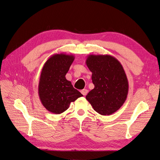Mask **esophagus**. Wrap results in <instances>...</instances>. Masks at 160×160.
I'll list each match as a JSON object with an SVG mask.
<instances>
[{
	"instance_id": "obj_1",
	"label": "esophagus",
	"mask_w": 160,
	"mask_h": 160,
	"mask_svg": "<svg viewBox=\"0 0 160 160\" xmlns=\"http://www.w3.org/2000/svg\"><path fill=\"white\" fill-rule=\"evenodd\" d=\"M81 93L83 94L84 96H85L87 94H88V91L86 89H83V90H81Z\"/></svg>"
}]
</instances>
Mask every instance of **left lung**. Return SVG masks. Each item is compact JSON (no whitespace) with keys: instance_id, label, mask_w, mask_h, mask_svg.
I'll list each match as a JSON object with an SVG mask.
<instances>
[{"instance_id":"left-lung-1","label":"left lung","mask_w":160,"mask_h":160,"mask_svg":"<svg viewBox=\"0 0 160 160\" xmlns=\"http://www.w3.org/2000/svg\"><path fill=\"white\" fill-rule=\"evenodd\" d=\"M85 62L95 85L86 99L98 113L113 114L123 105L128 94V80L123 66L109 55H89Z\"/></svg>"}]
</instances>
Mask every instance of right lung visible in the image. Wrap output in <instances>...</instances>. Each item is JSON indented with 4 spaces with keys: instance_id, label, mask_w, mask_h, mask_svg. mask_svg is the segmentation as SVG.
<instances>
[{
    "instance_id": "obj_1",
    "label": "right lung",
    "mask_w": 160,
    "mask_h": 160,
    "mask_svg": "<svg viewBox=\"0 0 160 160\" xmlns=\"http://www.w3.org/2000/svg\"><path fill=\"white\" fill-rule=\"evenodd\" d=\"M74 59L72 55L55 54L42 67L38 83V96L42 105L52 113H62L69 108L71 102L83 96L65 77Z\"/></svg>"
}]
</instances>
